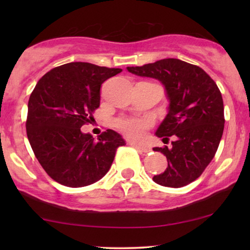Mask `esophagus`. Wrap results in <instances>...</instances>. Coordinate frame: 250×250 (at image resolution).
I'll use <instances>...</instances> for the list:
<instances>
[{
    "instance_id": "34e87169",
    "label": "esophagus",
    "mask_w": 250,
    "mask_h": 250,
    "mask_svg": "<svg viewBox=\"0 0 250 250\" xmlns=\"http://www.w3.org/2000/svg\"><path fill=\"white\" fill-rule=\"evenodd\" d=\"M131 146H133L135 149L140 150L142 152H145V153H149L151 151V147L146 146H142V145H138V143H134V142H131Z\"/></svg>"
}]
</instances>
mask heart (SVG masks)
Segmentation results:
<instances>
[{
    "label": "heart",
    "mask_w": 250,
    "mask_h": 250,
    "mask_svg": "<svg viewBox=\"0 0 250 250\" xmlns=\"http://www.w3.org/2000/svg\"><path fill=\"white\" fill-rule=\"evenodd\" d=\"M151 125L152 121L150 119H142V118H124L117 121V128L125 137L134 140H140L145 137L146 130Z\"/></svg>",
    "instance_id": "1"
}]
</instances>
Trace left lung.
<instances>
[{"instance_id": "8db88e82", "label": "left lung", "mask_w": 250, "mask_h": 250, "mask_svg": "<svg viewBox=\"0 0 250 250\" xmlns=\"http://www.w3.org/2000/svg\"><path fill=\"white\" fill-rule=\"evenodd\" d=\"M129 73L158 79L166 88L168 112L155 135L171 146L153 147L167 159V167L153 181L182 188L195 181L213 160L224 131V104L217 84L201 67L176 58L161 59Z\"/></svg>"}]
</instances>
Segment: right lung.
Instances as JSON below:
<instances>
[{
    "mask_svg": "<svg viewBox=\"0 0 250 250\" xmlns=\"http://www.w3.org/2000/svg\"><path fill=\"white\" fill-rule=\"evenodd\" d=\"M121 71L68 62L45 74L34 88L27 105V138L41 166L59 184L82 188L103 179L118 147L125 145L111 129L97 141L80 130L99 107L101 84Z\"/></svg>",
    "mask_w": 250,
    "mask_h": 250,
    "instance_id": "obj_1",
    "label": "right lung"
}]
</instances>
